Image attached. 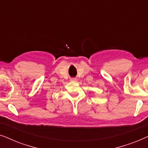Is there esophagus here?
<instances>
[{
	"instance_id": "34e87169",
	"label": "esophagus",
	"mask_w": 148,
	"mask_h": 148,
	"mask_svg": "<svg viewBox=\"0 0 148 148\" xmlns=\"http://www.w3.org/2000/svg\"><path fill=\"white\" fill-rule=\"evenodd\" d=\"M71 82H76L77 79L75 78H71Z\"/></svg>"
}]
</instances>
